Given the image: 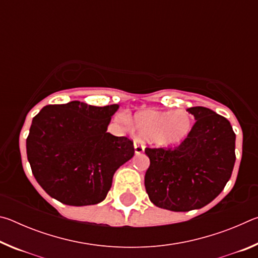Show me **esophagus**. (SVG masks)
Listing matches in <instances>:
<instances>
[{
  "instance_id": "1",
  "label": "esophagus",
  "mask_w": 258,
  "mask_h": 258,
  "mask_svg": "<svg viewBox=\"0 0 258 258\" xmlns=\"http://www.w3.org/2000/svg\"><path fill=\"white\" fill-rule=\"evenodd\" d=\"M145 151V146H143V143L140 141V140H135L134 141V152L137 155L142 154V152Z\"/></svg>"
}]
</instances>
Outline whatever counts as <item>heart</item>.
I'll list each match as a JSON object with an SVG mask.
<instances>
[{
	"instance_id": "obj_1",
	"label": "heart",
	"mask_w": 258,
	"mask_h": 258,
	"mask_svg": "<svg viewBox=\"0 0 258 258\" xmlns=\"http://www.w3.org/2000/svg\"><path fill=\"white\" fill-rule=\"evenodd\" d=\"M130 130L135 128L140 137L150 140L161 148H171L181 145L189 137L192 130L190 113L177 109L174 111L142 110L133 117V123L127 115L121 118Z\"/></svg>"
}]
</instances>
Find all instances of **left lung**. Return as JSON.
Masks as SVG:
<instances>
[{
    "instance_id": "obj_1",
    "label": "left lung",
    "mask_w": 258,
    "mask_h": 258,
    "mask_svg": "<svg viewBox=\"0 0 258 258\" xmlns=\"http://www.w3.org/2000/svg\"><path fill=\"white\" fill-rule=\"evenodd\" d=\"M197 120L175 149H150L145 186L150 202L172 212H189L213 202L233 171L235 134L230 121L205 107L187 109Z\"/></svg>"
}]
</instances>
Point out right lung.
<instances>
[{
	"label": "right lung",
	"mask_w": 258,
	"mask_h": 258,
	"mask_svg": "<svg viewBox=\"0 0 258 258\" xmlns=\"http://www.w3.org/2000/svg\"><path fill=\"white\" fill-rule=\"evenodd\" d=\"M118 104H50L33 118L26 140L33 175L50 197L69 206L103 202L113 174L134 156L133 142L107 132Z\"/></svg>",
	"instance_id": "add662e5"
}]
</instances>
